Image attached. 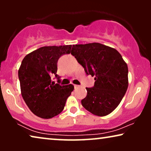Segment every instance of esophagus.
<instances>
[{
	"label": "esophagus",
	"instance_id": "34e87169",
	"mask_svg": "<svg viewBox=\"0 0 151 151\" xmlns=\"http://www.w3.org/2000/svg\"><path fill=\"white\" fill-rule=\"evenodd\" d=\"M74 87H75V88H78L80 87V86L77 85V84H75V85H74Z\"/></svg>",
	"mask_w": 151,
	"mask_h": 151
}]
</instances>
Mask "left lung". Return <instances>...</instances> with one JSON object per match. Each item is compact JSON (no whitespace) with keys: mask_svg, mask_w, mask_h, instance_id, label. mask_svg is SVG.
Returning a JSON list of instances; mask_svg holds the SVG:
<instances>
[{"mask_svg":"<svg viewBox=\"0 0 151 151\" xmlns=\"http://www.w3.org/2000/svg\"><path fill=\"white\" fill-rule=\"evenodd\" d=\"M71 54L88 75L95 77L94 86L86 88L82 105L90 113L105 116L117 108L129 86L127 64L116 49L98 42L73 45Z\"/></svg>","mask_w":151,"mask_h":151,"instance_id":"left-lung-1","label":"left lung"}]
</instances>
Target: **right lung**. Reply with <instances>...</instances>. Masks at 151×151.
Masks as SVG:
<instances>
[{
  "mask_svg": "<svg viewBox=\"0 0 151 151\" xmlns=\"http://www.w3.org/2000/svg\"><path fill=\"white\" fill-rule=\"evenodd\" d=\"M71 45L42 47L22 60L18 69L20 91L26 104L36 116L52 118L65 108L74 86L55 84L51 77H58V60L62 55L71 53Z\"/></svg>",
  "mask_w": 151,
  "mask_h": 151,
  "instance_id": "right-lung-1",
  "label": "right lung"
}]
</instances>
